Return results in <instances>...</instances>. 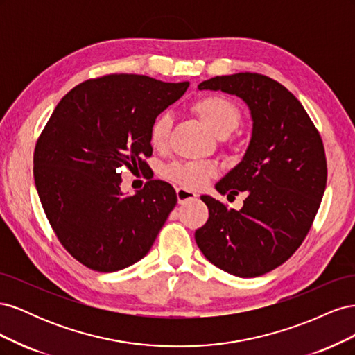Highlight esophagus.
I'll return each mask as SVG.
<instances>
[{
	"mask_svg": "<svg viewBox=\"0 0 355 355\" xmlns=\"http://www.w3.org/2000/svg\"><path fill=\"white\" fill-rule=\"evenodd\" d=\"M176 196H178V202L179 204H184L189 200H194L197 197V194L194 191H189L187 188H178L176 189Z\"/></svg>",
	"mask_w": 355,
	"mask_h": 355,
	"instance_id": "1",
	"label": "esophagus"
}]
</instances>
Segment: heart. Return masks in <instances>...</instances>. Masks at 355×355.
Masks as SVG:
<instances>
[{
  "instance_id": "heart-1",
  "label": "heart",
  "mask_w": 355,
  "mask_h": 355,
  "mask_svg": "<svg viewBox=\"0 0 355 355\" xmlns=\"http://www.w3.org/2000/svg\"><path fill=\"white\" fill-rule=\"evenodd\" d=\"M194 111L202 124L218 137L230 136L241 123V114L232 101L219 94H207L200 98L194 105ZM171 127V116L161 114L153 123L151 145L154 148H163L167 144ZM216 175V166L209 161H187V163H175L166 168V176L187 188H200L206 184L207 179Z\"/></svg>"
}]
</instances>
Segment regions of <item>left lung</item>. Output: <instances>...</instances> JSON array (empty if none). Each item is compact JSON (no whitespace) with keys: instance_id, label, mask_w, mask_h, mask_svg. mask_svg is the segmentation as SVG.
Masks as SVG:
<instances>
[{"instance_id":"1","label":"left lung","mask_w":355,"mask_h":355,"mask_svg":"<svg viewBox=\"0 0 355 355\" xmlns=\"http://www.w3.org/2000/svg\"><path fill=\"white\" fill-rule=\"evenodd\" d=\"M240 98L250 111L252 136L240 163L218 184L219 194L245 192L240 210L210 196L196 241L206 259L235 277L252 278L284 263L302 244L327 182L324 146L295 96L261 73L240 72L198 84Z\"/></svg>"}]
</instances>
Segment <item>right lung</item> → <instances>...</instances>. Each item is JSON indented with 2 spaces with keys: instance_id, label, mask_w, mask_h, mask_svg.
Returning <instances> with one entry per match:
<instances>
[{
  "instance_id": "1",
  "label": "right lung",
  "mask_w": 355,
  "mask_h": 355,
  "mask_svg": "<svg viewBox=\"0 0 355 355\" xmlns=\"http://www.w3.org/2000/svg\"><path fill=\"white\" fill-rule=\"evenodd\" d=\"M188 87L114 73L78 84L53 111L35 146V188L62 245L90 270L141 261L176 206L163 180L124 196L120 168L148 167L153 123Z\"/></svg>"
}]
</instances>
